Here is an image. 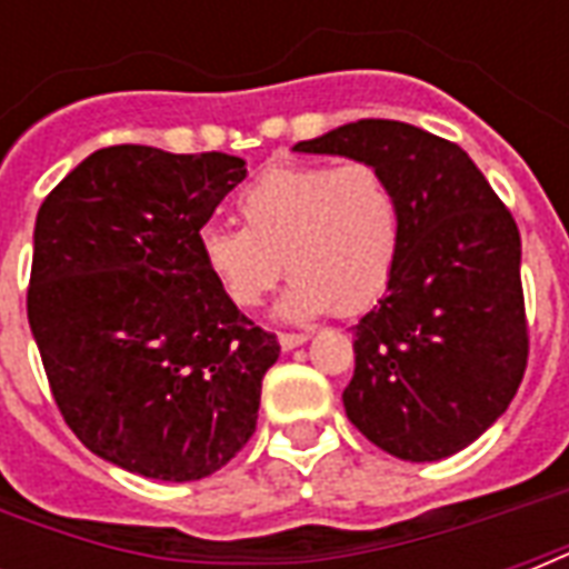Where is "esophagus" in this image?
<instances>
[{
    "label": "esophagus",
    "mask_w": 569,
    "mask_h": 569,
    "mask_svg": "<svg viewBox=\"0 0 569 569\" xmlns=\"http://www.w3.org/2000/svg\"><path fill=\"white\" fill-rule=\"evenodd\" d=\"M277 341H280V347H283V350H296V347H301V345H305V341H308V335L283 332V335H280V338H277Z\"/></svg>",
    "instance_id": "esophagus-1"
}]
</instances>
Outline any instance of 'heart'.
Instances as JSON below:
<instances>
[{
    "label": "heart",
    "instance_id": "1",
    "mask_svg": "<svg viewBox=\"0 0 569 569\" xmlns=\"http://www.w3.org/2000/svg\"><path fill=\"white\" fill-rule=\"evenodd\" d=\"M237 210L243 228L212 222L198 234L203 271L237 308H259L283 261L292 283L277 310L292 322L359 313L393 277L402 210L371 163H277L243 188Z\"/></svg>",
    "mask_w": 569,
    "mask_h": 569
}]
</instances>
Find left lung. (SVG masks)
<instances>
[{"label":"left lung","instance_id":"8db88e82","mask_svg":"<svg viewBox=\"0 0 569 569\" xmlns=\"http://www.w3.org/2000/svg\"><path fill=\"white\" fill-rule=\"evenodd\" d=\"M296 151L378 167L402 210L387 296L353 326L347 418L399 460L463 451L509 408L527 369L512 212L457 142L406 121L362 118Z\"/></svg>","mask_w":569,"mask_h":569}]
</instances>
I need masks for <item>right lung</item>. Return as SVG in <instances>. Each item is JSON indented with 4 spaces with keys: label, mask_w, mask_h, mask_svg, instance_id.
Returning a JSON list of instances; mask_svg holds the SVG:
<instances>
[{
    "label": "right lung",
    "mask_w": 569,
    "mask_h": 569,
    "mask_svg": "<svg viewBox=\"0 0 569 569\" xmlns=\"http://www.w3.org/2000/svg\"><path fill=\"white\" fill-rule=\"evenodd\" d=\"M247 161L109 146L44 198L27 317L69 429L158 481L222 469L256 432L280 357L203 271L198 234Z\"/></svg>",
    "instance_id": "add662e5"
}]
</instances>
